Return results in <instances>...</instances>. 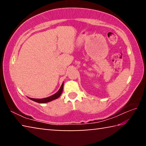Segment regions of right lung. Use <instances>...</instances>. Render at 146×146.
Instances as JSON below:
<instances>
[{"instance_id": "add662e5", "label": "right lung", "mask_w": 146, "mask_h": 146, "mask_svg": "<svg viewBox=\"0 0 146 146\" xmlns=\"http://www.w3.org/2000/svg\"><path fill=\"white\" fill-rule=\"evenodd\" d=\"M63 86H64V82L62 83L61 87L60 88V89H59V90L57 91V92L54 94V95L50 96V97L44 98H29V97L28 98L31 100L35 101V102H38V103H40V104L51 102V101L55 100L56 98H58V97H60L61 94L62 93V91H63Z\"/></svg>"}]
</instances>
